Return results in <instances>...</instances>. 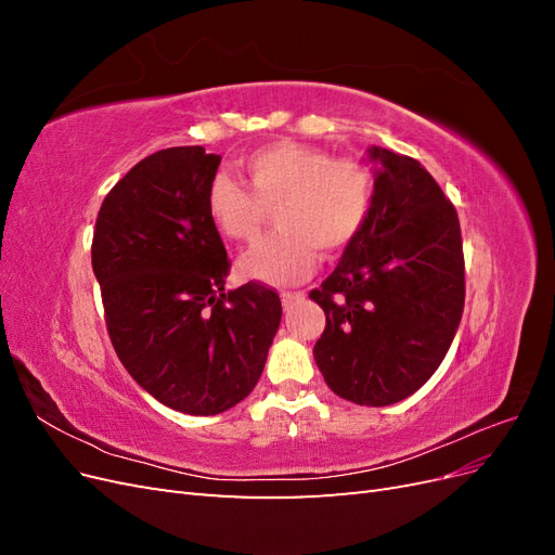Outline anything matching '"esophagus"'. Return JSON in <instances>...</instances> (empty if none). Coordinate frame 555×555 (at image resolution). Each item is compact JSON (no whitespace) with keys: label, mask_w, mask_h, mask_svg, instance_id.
I'll use <instances>...</instances> for the list:
<instances>
[{"label":"esophagus","mask_w":555,"mask_h":555,"mask_svg":"<svg viewBox=\"0 0 555 555\" xmlns=\"http://www.w3.org/2000/svg\"><path fill=\"white\" fill-rule=\"evenodd\" d=\"M280 296H282V304H284V308H287V306H292V304H294V300H300V298H306V294H304V292H282Z\"/></svg>","instance_id":"34e87169"}]
</instances>
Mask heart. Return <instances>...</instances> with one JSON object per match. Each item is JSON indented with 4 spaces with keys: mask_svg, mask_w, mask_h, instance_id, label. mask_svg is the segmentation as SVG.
<instances>
[{
    "mask_svg": "<svg viewBox=\"0 0 555 555\" xmlns=\"http://www.w3.org/2000/svg\"><path fill=\"white\" fill-rule=\"evenodd\" d=\"M245 182L217 176L208 212L224 236L241 245L261 238L266 210L275 208L280 231L241 263L247 278L268 284L306 280L324 255L343 249L365 222L373 180L354 159H331L324 150L282 141L243 159Z\"/></svg>",
    "mask_w": 555,
    "mask_h": 555,
    "instance_id": "obj_1",
    "label": "heart"
}]
</instances>
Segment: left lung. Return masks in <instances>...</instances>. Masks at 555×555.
Segmentation results:
<instances>
[{"mask_svg":"<svg viewBox=\"0 0 555 555\" xmlns=\"http://www.w3.org/2000/svg\"><path fill=\"white\" fill-rule=\"evenodd\" d=\"M365 222L312 289L326 328L312 354L333 393L367 408L405 400L438 371L461 324L459 212L422 164L373 145Z\"/></svg>","mask_w":555,"mask_h":555,"instance_id":"8db88e82","label":"left lung"}]
</instances>
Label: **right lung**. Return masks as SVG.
I'll list each match as a JSON object with an SVG mask.
<instances>
[{
	"instance_id": "right-lung-1",
	"label": "right lung",
	"mask_w": 555,
	"mask_h": 555,
	"mask_svg": "<svg viewBox=\"0 0 555 555\" xmlns=\"http://www.w3.org/2000/svg\"><path fill=\"white\" fill-rule=\"evenodd\" d=\"M220 162L201 145L141 159L106 194L92 238L117 359L162 405L194 416L249 396L282 319L261 282L224 292L231 261L208 212Z\"/></svg>"
}]
</instances>
